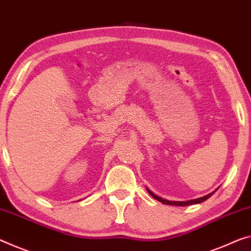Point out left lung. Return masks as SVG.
<instances>
[{"mask_svg": "<svg viewBox=\"0 0 251 251\" xmlns=\"http://www.w3.org/2000/svg\"><path fill=\"white\" fill-rule=\"evenodd\" d=\"M217 190H218V188H217ZM217 190H215L214 192H217ZM147 191H148L149 194L152 196L153 199L157 200V201H159V202L164 203V204H167V205H176V206H186V205H192V204L202 203V202H204V201H206L207 199L211 198V196L214 194V192H212V193H210V194L203 196V198H199V199H195V200H190V201H186V202H184V201H182V202H177V201H168V200L161 199V198H159V196H157V195L153 194V193H152L151 191H150V190H148V188H147Z\"/></svg>", "mask_w": 251, "mask_h": 251, "instance_id": "8db88e82", "label": "left lung"}]
</instances>
